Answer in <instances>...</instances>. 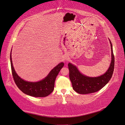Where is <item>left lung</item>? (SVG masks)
Here are the masks:
<instances>
[{
  "instance_id": "8db88e82",
  "label": "left lung",
  "mask_w": 125,
  "mask_h": 125,
  "mask_svg": "<svg viewBox=\"0 0 125 125\" xmlns=\"http://www.w3.org/2000/svg\"><path fill=\"white\" fill-rule=\"evenodd\" d=\"M112 60L111 65L106 73L97 77H89L81 74L77 68L72 63H69V78L73 89L79 94H86L98 91L106 84L111 79L114 70L115 58L113 53L112 44L111 41Z\"/></svg>"
}]
</instances>
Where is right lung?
<instances>
[{
	"label": "right lung",
	"mask_w": 125,
	"mask_h": 125,
	"mask_svg": "<svg viewBox=\"0 0 125 125\" xmlns=\"http://www.w3.org/2000/svg\"><path fill=\"white\" fill-rule=\"evenodd\" d=\"M11 51L10 53L11 71L15 83L18 88L24 93L34 97H43L50 95L53 91L56 78L60 69L63 67V62L59 63L42 80L36 82L25 81L18 76L14 69L11 58Z\"/></svg>",
	"instance_id": "obj_1"
}]
</instances>
